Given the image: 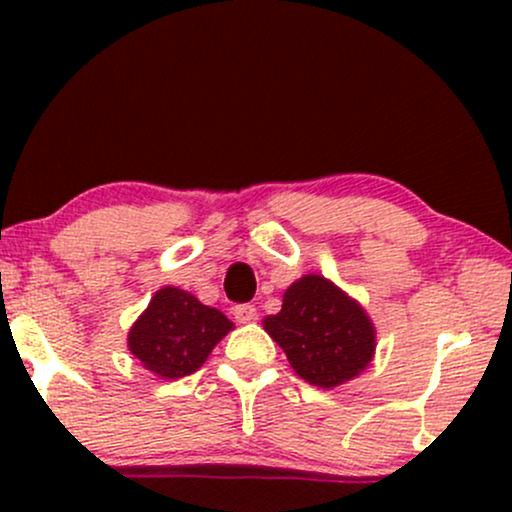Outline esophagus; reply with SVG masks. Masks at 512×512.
<instances>
[{"instance_id":"1","label":"esophagus","mask_w":512,"mask_h":512,"mask_svg":"<svg viewBox=\"0 0 512 512\" xmlns=\"http://www.w3.org/2000/svg\"><path fill=\"white\" fill-rule=\"evenodd\" d=\"M233 315H236L238 322H252L257 320V308L252 303H240L233 308Z\"/></svg>"}]
</instances>
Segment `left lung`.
Listing matches in <instances>:
<instances>
[{
    "label": "left lung",
    "instance_id": "obj_1",
    "mask_svg": "<svg viewBox=\"0 0 512 512\" xmlns=\"http://www.w3.org/2000/svg\"><path fill=\"white\" fill-rule=\"evenodd\" d=\"M264 330L303 380L325 390L356 378L375 354V327L366 310L320 274L293 281Z\"/></svg>",
    "mask_w": 512,
    "mask_h": 512
}]
</instances>
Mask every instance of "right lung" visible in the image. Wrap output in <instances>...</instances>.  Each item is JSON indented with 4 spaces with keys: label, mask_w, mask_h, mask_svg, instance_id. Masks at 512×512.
<instances>
[{
    "label": "right lung",
    "mask_w": 512,
    "mask_h": 512,
    "mask_svg": "<svg viewBox=\"0 0 512 512\" xmlns=\"http://www.w3.org/2000/svg\"><path fill=\"white\" fill-rule=\"evenodd\" d=\"M233 330L221 310L199 303L192 293L163 286L127 334V346L146 370L178 380L207 361L211 349Z\"/></svg>",
    "instance_id": "right-lung-1"
}]
</instances>
